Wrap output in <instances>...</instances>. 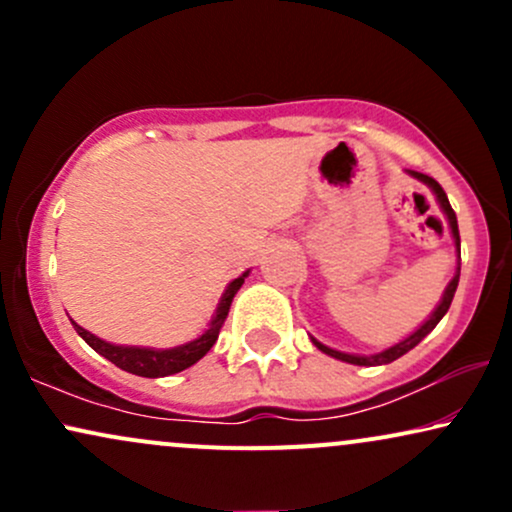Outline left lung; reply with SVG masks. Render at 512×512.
Here are the masks:
<instances>
[{"label": "left lung", "mask_w": 512, "mask_h": 512, "mask_svg": "<svg viewBox=\"0 0 512 512\" xmlns=\"http://www.w3.org/2000/svg\"><path fill=\"white\" fill-rule=\"evenodd\" d=\"M407 173L411 175V178H416L419 182H424L426 187H431V192H433V195H436V199H438L440 209H443L445 219H448V226H450L452 240H455V250H457V269H455V276H452L450 284L445 286L443 298H440V303L436 305V308H433V313L428 315V320L424 322V325H419V330L411 332L409 337H404V339H402V342H397V344L387 346V349H383V351H378V354H368V356H363V354H344V351L332 349V346H327V344L317 342L315 337H310V342H313V344L317 346V349L322 351V354H327V356L337 358V361L354 363V366H385V363L397 361L399 356H404V354H407V351L414 349V346L419 344L421 339L426 337V334H431V332H433V327H436L438 322L443 320V315L448 313V308H450V303H452V296H455V291H457V284H460V231H457V216H455V211H452V207H450L448 195H445L443 187H440L438 182L433 180V178H428V175H424V173H416V170H407Z\"/></svg>", "instance_id": "1"}]
</instances>
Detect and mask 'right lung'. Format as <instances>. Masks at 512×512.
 Returning <instances> with one entry per match:
<instances>
[{
    "mask_svg": "<svg viewBox=\"0 0 512 512\" xmlns=\"http://www.w3.org/2000/svg\"><path fill=\"white\" fill-rule=\"evenodd\" d=\"M248 274H250V269L226 286V291H223L221 301H219V305H216V313H214V317H211L207 330L199 334L197 339H192V342H185L180 346H170V349L110 344V342H105V339L96 337V334L84 330L81 325H76L74 320H72V325H74V330L79 332V337L84 339V342L91 346L93 351H98V354L108 358V361L115 363L117 368L127 370V373H132V375H142V378H166V375L180 373V370L195 366L199 358L207 354L211 346L216 344L223 322H226L228 310H231L233 296H236L240 286H243V281L248 279Z\"/></svg>",
    "mask_w": 512,
    "mask_h": 512,
    "instance_id": "obj_1",
    "label": "right lung"
}]
</instances>
